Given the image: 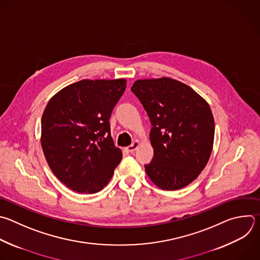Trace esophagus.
<instances>
[{
  "label": "esophagus",
  "instance_id": "34e87169",
  "mask_svg": "<svg viewBox=\"0 0 260 260\" xmlns=\"http://www.w3.org/2000/svg\"><path fill=\"white\" fill-rule=\"evenodd\" d=\"M139 146H140V141H139V140H136V141H134V143H133L131 146H128V147L126 148V150H127L128 152H131V153H134V152L138 149Z\"/></svg>",
  "mask_w": 260,
  "mask_h": 260
}]
</instances>
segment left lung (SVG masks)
<instances>
[{
    "instance_id": "left-lung-1",
    "label": "left lung",
    "mask_w": 260,
    "mask_h": 260,
    "mask_svg": "<svg viewBox=\"0 0 260 260\" xmlns=\"http://www.w3.org/2000/svg\"><path fill=\"white\" fill-rule=\"evenodd\" d=\"M131 90L152 124L154 156L145 165L148 177L162 190L185 188L201 174L212 151L214 119L208 103L170 77L138 79Z\"/></svg>"
}]
</instances>
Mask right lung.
<instances>
[{
    "label": "right lung",
    "mask_w": 260,
    "mask_h": 260,
    "mask_svg": "<svg viewBox=\"0 0 260 260\" xmlns=\"http://www.w3.org/2000/svg\"><path fill=\"white\" fill-rule=\"evenodd\" d=\"M125 88L124 78L81 79L48 102L42 116V149L53 174L72 191H101L121 161L109 119Z\"/></svg>",
    "instance_id": "add662e5"
}]
</instances>
